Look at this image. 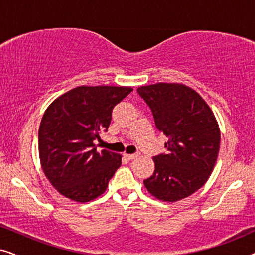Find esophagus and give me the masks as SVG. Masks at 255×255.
<instances>
[{"mask_svg":"<svg viewBox=\"0 0 255 255\" xmlns=\"http://www.w3.org/2000/svg\"><path fill=\"white\" fill-rule=\"evenodd\" d=\"M124 156L128 160H133L135 158H138L139 154H128V153H124Z\"/></svg>","mask_w":255,"mask_h":255,"instance_id":"1","label":"esophagus"}]
</instances>
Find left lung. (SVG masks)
Here are the masks:
<instances>
[{
  "instance_id": "obj_1",
  "label": "left lung",
  "mask_w": 255,
  "mask_h": 255,
  "mask_svg": "<svg viewBox=\"0 0 255 255\" xmlns=\"http://www.w3.org/2000/svg\"><path fill=\"white\" fill-rule=\"evenodd\" d=\"M137 92L168 138L167 153L153 156L155 169L144 180L146 189L165 202L190 196L207 182L218 156L221 131L214 113L200 94L181 83L142 86Z\"/></svg>"
}]
</instances>
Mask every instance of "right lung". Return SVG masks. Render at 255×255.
<instances>
[{
	"label": "right lung",
	"instance_id": "right-lung-1",
	"mask_svg": "<svg viewBox=\"0 0 255 255\" xmlns=\"http://www.w3.org/2000/svg\"><path fill=\"white\" fill-rule=\"evenodd\" d=\"M130 87L80 86L55 99L41 118L40 165L52 186L76 202L95 200L122 163V155L97 151L94 140L107 131L114 107Z\"/></svg>",
	"mask_w": 255,
	"mask_h": 255
}]
</instances>
